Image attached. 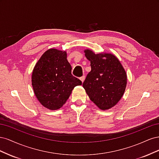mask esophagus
<instances>
[{
  "label": "esophagus",
  "mask_w": 159,
  "mask_h": 159,
  "mask_svg": "<svg viewBox=\"0 0 159 159\" xmlns=\"http://www.w3.org/2000/svg\"><path fill=\"white\" fill-rule=\"evenodd\" d=\"M80 80L82 81V82H84V80H85V75H83V76H81V78H80Z\"/></svg>",
  "instance_id": "34e87169"
}]
</instances>
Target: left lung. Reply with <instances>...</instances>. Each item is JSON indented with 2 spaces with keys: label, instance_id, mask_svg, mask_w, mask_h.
Returning <instances> with one entry per match:
<instances>
[{
  "label": "left lung",
  "instance_id": "8db88e82",
  "mask_svg": "<svg viewBox=\"0 0 159 159\" xmlns=\"http://www.w3.org/2000/svg\"><path fill=\"white\" fill-rule=\"evenodd\" d=\"M90 61L91 71L83 83L89 99L102 110L113 107L121 99L125 90L127 75L119 60L111 54H95L85 50ZM105 57L106 59H103Z\"/></svg>",
  "mask_w": 159,
  "mask_h": 159
}]
</instances>
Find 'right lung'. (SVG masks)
I'll use <instances>...</instances> for the list:
<instances>
[{
  "label": "right lung",
  "mask_w": 159,
  "mask_h": 159,
  "mask_svg": "<svg viewBox=\"0 0 159 159\" xmlns=\"http://www.w3.org/2000/svg\"><path fill=\"white\" fill-rule=\"evenodd\" d=\"M81 81L71 74V66L65 51L50 49L43 54L33 70L32 84L37 99L45 107L60 108Z\"/></svg>",
  "instance_id": "add662e5"
}]
</instances>
